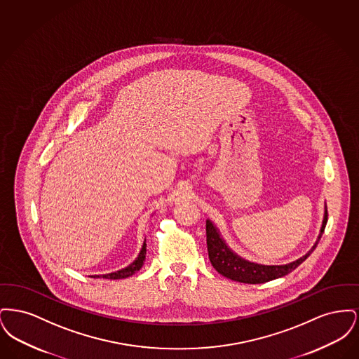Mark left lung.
I'll return each mask as SVG.
<instances>
[{
    "mask_svg": "<svg viewBox=\"0 0 359 359\" xmlns=\"http://www.w3.org/2000/svg\"><path fill=\"white\" fill-rule=\"evenodd\" d=\"M327 219H328V211L325 207V219H323L322 230H320V234L318 237L316 243L312 246V249L308 252L306 256L290 262L288 265H281V266H265V265H258V264H253V262L242 259L241 257L234 255L226 246V243L219 237L214 224L210 221H207L205 222V237H207V250H208L210 262L218 273L222 274L230 280L245 283V284H261V283H266V281H271L274 278L283 277L285 274L290 273L292 271H294L315 250V248L318 246L319 241L325 233Z\"/></svg>",
    "mask_w": 359,
    "mask_h": 359,
    "instance_id": "obj_1",
    "label": "left lung"
}]
</instances>
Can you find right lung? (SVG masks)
I'll return each mask as SVG.
<instances>
[{"label": "right lung", "mask_w": 359, "mask_h": 359, "mask_svg": "<svg viewBox=\"0 0 359 359\" xmlns=\"http://www.w3.org/2000/svg\"><path fill=\"white\" fill-rule=\"evenodd\" d=\"M145 255H147V241L144 242L142 249H141L140 255L137 257L136 261H135L133 264H130L128 268L121 269V271H118V272H114V273L103 274V276H93V277H103V278H109V280H120V278H126V277H129V276L136 273V272H138V271L142 268V265H144V262H145Z\"/></svg>", "instance_id": "1"}]
</instances>
